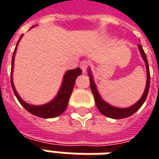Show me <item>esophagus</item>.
<instances>
[{"label": "esophagus", "instance_id": "1", "mask_svg": "<svg viewBox=\"0 0 159 159\" xmlns=\"http://www.w3.org/2000/svg\"><path fill=\"white\" fill-rule=\"evenodd\" d=\"M88 66H89V62H88V61H81V63H80V68L82 69L83 73H85V72H86Z\"/></svg>", "mask_w": 159, "mask_h": 159}]
</instances>
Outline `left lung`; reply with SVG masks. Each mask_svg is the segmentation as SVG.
<instances>
[{
	"label": "left lung",
	"mask_w": 159,
	"mask_h": 159,
	"mask_svg": "<svg viewBox=\"0 0 159 159\" xmlns=\"http://www.w3.org/2000/svg\"><path fill=\"white\" fill-rule=\"evenodd\" d=\"M137 46H138V49H139L140 53H141V56L143 58V61L145 63V66H146L147 81H146V86H145V90L143 96L141 97V98L138 101L136 102L135 104H134L133 106H131V107H126V108H120V107H113V106L105 101L101 98L98 90L96 84L94 82L93 75H92V73H91V70H90V68L88 69V75H89V77H90V90L92 91V94H93L94 98H95L97 107L99 110V112H101L103 115L107 116V117L116 119V120L129 117L132 114H134L137 110H139L140 107L143 105V103L146 100V98H147L148 92H149V88H150V69H149V64H148L147 57H146V54H145L144 51L143 49V47L141 45H137Z\"/></svg>",
	"instance_id": "left-lung-1"
}]
</instances>
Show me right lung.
<instances>
[{"label": "right lung", "mask_w": 159, "mask_h": 159, "mask_svg": "<svg viewBox=\"0 0 159 159\" xmlns=\"http://www.w3.org/2000/svg\"><path fill=\"white\" fill-rule=\"evenodd\" d=\"M22 37H23V35L20 37V39L17 41V44L16 46L14 53H13V57H12V63H11V86H12L15 95L16 97V98L18 99V101L20 102V104L31 114L38 116V117L45 118V119L57 117L59 115H61L68 107L69 98H70L71 93L73 91L75 79L78 75L82 74V70L79 68H76L75 69H69L68 71H66V73L64 74V76H63L62 83H61V85L60 87V90L56 94V96L54 97L53 99H52L50 102H48L47 104H44V105H40V106L30 105V104L26 103L18 95L17 91L15 88L14 83H13L15 55H16L18 43L21 40Z\"/></svg>", "instance_id": "add662e5"}]
</instances>
